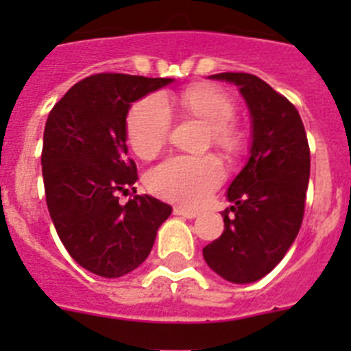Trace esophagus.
I'll list each match as a JSON object with an SVG mask.
<instances>
[{
    "label": "esophagus",
    "mask_w": 351,
    "mask_h": 351,
    "mask_svg": "<svg viewBox=\"0 0 351 351\" xmlns=\"http://www.w3.org/2000/svg\"><path fill=\"white\" fill-rule=\"evenodd\" d=\"M173 214H178V216H182V218H188V219H193L198 216L197 210L184 209V207H176V209H173Z\"/></svg>",
    "instance_id": "1"
}]
</instances>
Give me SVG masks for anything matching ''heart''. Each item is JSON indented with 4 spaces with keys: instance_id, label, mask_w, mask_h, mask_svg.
<instances>
[{
    "instance_id": "b5f03b06",
    "label": "heart",
    "mask_w": 351,
    "mask_h": 351,
    "mask_svg": "<svg viewBox=\"0 0 351 351\" xmlns=\"http://www.w3.org/2000/svg\"><path fill=\"white\" fill-rule=\"evenodd\" d=\"M176 105L186 116L204 123L207 144L226 156L244 151L246 135L234 121L237 107L225 89L214 84H195L176 98L145 96L135 101L126 116V138L137 156L149 160L160 153L169 141L170 112ZM225 170L213 154L206 156H172L149 170L145 184L156 197L184 207H197L210 197L223 182Z\"/></svg>"
}]
</instances>
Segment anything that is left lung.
Returning a JSON list of instances; mask_svg holds the SVG:
<instances>
[{"label":"left lung","mask_w":351,"mask_h":351,"mask_svg":"<svg viewBox=\"0 0 351 351\" xmlns=\"http://www.w3.org/2000/svg\"><path fill=\"white\" fill-rule=\"evenodd\" d=\"M210 79L237 84L253 117L251 156L230 184L234 206L223 210L225 230L204 247L216 274L253 283L272 271L295 241L309 182V144L299 110L288 98L244 71Z\"/></svg>","instance_id":"obj_1"}]
</instances>
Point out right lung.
<instances>
[{"label":"right lung","instance_id":"1","mask_svg":"<svg viewBox=\"0 0 351 351\" xmlns=\"http://www.w3.org/2000/svg\"><path fill=\"white\" fill-rule=\"evenodd\" d=\"M172 79L104 71L79 80L49 112L42 173L49 214L70 256L89 272L119 278L137 269L172 213L149 195L128 193L138 179L128 158L130 105Z\"/></svg>","mask_w":351,"mask_h":351}]
</instances>
